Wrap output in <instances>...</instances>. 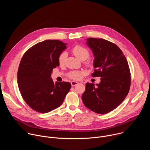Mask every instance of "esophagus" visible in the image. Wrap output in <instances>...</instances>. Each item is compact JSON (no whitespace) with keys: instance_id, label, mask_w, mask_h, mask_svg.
I'll list each match as a JSON object with an SVG mask.
<instances>
[{"instance_id":"obj_1","label":"esophagus","mask_w":150,"mask_h":150,"mask_svg":"<svg viewBox=\"0 0 150 150\" xmlns=\"http://www.w3.org/2000/svg\"><path fill=\"white\" fill-rule=\"evenodd\" d=\"M71 85H72V87H75V85H78L79 83H78V82H76V81H72V82H71Z\"/></svg>"}]
</instances>
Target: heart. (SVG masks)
Instances as JSON below:
<instances>
[{
	"label": "heart",
	"mask_w": 150,
	"mask_h": 150,
	"mask_svg": "<svg viewBox=\"0 0 150 150\" xmlns=\"http://www.w3.org/2000/svg\"><path fill=\"white\" fill-rule=\"evenodd\" d=\"M73 53L81 60H84L85 65L87 67H92L93 65V60L91 58L88 57L90 56L89 50L86 48L81 45H76L72 49ZM68 54L66 52H62L58 57V62L60 65H62L65 63ZM85 74V72L81 71H72L68 74V76L72 79L78 80Z\"/></svg>",
	"instance_id": "obj_1"
}]
</instances>
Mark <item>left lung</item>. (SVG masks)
I'll list each match as a JSON object with an SVG mask.
<instances>
[{"label": "left lung", "mask_w": 150, "mask_h": 150, "mask_svg": "<svg viewBox=\"0 0 150 150\" xmlns=\"http://www.w3.org/2000/svg\"><path fill=\"white\" fill-rule=\"evenodd\" d=\"M87 43L94 55L93 77H100L97 86L87 82L82 95L84 105L98 114H106L119 106L129 93L131 72L120 48L103 38H89Z\"/></svg>", "instance_id": "1"}]
</instances>
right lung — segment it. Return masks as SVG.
<instances>
[{"mask_svg": "<svg viewBox=\"0 0 150 150\" xmlns=\"http://www.w3.org/2000/svg\"><path fill=\"white\" fill-rule=\"evenodd\" d=\"M66 44L57 40H47L35 44L20 62L17 82L25 103L39 113H46L63 103L71 85L68 82L54 83L51 73L59 66L58 57Z\"/></svg>", "mask_w": 150, "mask_h": 150, "instance_id": "1", "label": "right lung"}]
</instances>
